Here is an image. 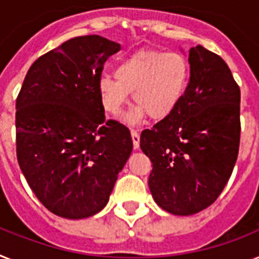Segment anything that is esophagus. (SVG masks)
I'll return each instance as SVG.
<instances>
[{"mask_svg":"<svg viewBox=\"0 0 259 259\" xmlns=\"http://www.w3.org/2000/svg\"><path fill=\"white\" fill-rule=\"evenodd\" d=\"M131 136H132V143H134V148L138 149L140 147V135L138 134V131L131 130Z\"/></svg>","mask_w":259,"mask_h":259,"instance_id":"obj_1","label":"esophagus"}]
</instances>
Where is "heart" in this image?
<instances>
[{
    "label": "heart",
    "instance_id": "1",
    "mask_svg": "<svg viewBox=\"0 0 259 259\" xmlns=\"http://www.w3.org/2000/svg\"><path fill=\"white\" fill-rule=\"evenodd\" d=\"M189 78L191 66L180 53L140 50L117 63L115 76H100L98 94L104 111L116 116L134 93L138 104L125 116L130 124L142 121L148 115L153 120H163L181 103Z\"/></svg>",
    "mask_w": 259,
    "mask_h": 259
}]
</instances>
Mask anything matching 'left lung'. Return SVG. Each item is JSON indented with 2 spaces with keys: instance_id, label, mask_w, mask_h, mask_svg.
<instances>
[{
  "instance_id": "left-lung-1",
  "label": "left lung",
  "mask_w": 259,
  "mask_h": 259,
  "mask_svg": "<svg viewBox=\"0 0 259 259\" xmlns=\"http://www.w3.org/2000/svg\"><path fill=\"white\" fill-rule=\"evenodd\" d=\"M191 78L175 112L144 130L140 148L152 163L156 204L191 215L217 200L240 148V87L224 59L197 45L189 50Z\"/></svg>"
}]
</instances>
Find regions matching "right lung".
I'll return each mask as SVG.
<instances>
[{"instance_id": "right-lung-1", "label": "right lung", "mask_w": 259, "mask_h": 259, "mask_svg": "<svg viewBox=\"0 0 259 259\" xmlns=\"http://www.w3.org/2000/svg\"><path fill=\"white\" fill-rule=\"evenodd\" d=\"M120 45L100 35L66 40L29 68L16 102L17 159L42 204L63 219L96 214L132 152L125 125L106 121L98 80Z\"/></svg>"}]
</instances>
